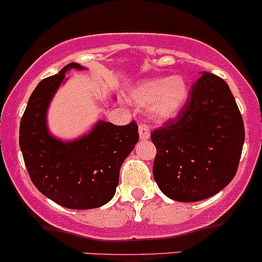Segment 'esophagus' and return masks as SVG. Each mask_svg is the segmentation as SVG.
<instances>
[{"mask_svg":"<svg viewBox=\"0 0 262 262\" xmlns=\"http://www.w3.org/2000/svg\"><path fill=\"white\" fill-rule=\"evenodd\" d=\"M138 132H139V138H141L142 141H146V139L149 138V128L147 125H144V124L139 125Z\"/></svg>","mask_w":262,"mask_h":262,"instance_id":"34e87169","label":"esophagus"}]
</instances>
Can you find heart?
<instances>
[{
  "mask_svg": "<svg viewBox=\"0 0 262 262\" xmlns=\"http://www.w3.org/2000/svg\"><path fill=\"white\" fill-rule=\"evenodd\" d=\"M188 83L182 74L141 80L130 91V97L141 107H149L157 121L177 118L188 101Z\"/></svg>",
  "mask_w": 262,
  "mask_h": 262,
  "instance_id": "1",
  "label": "heart"
}]
</instances>
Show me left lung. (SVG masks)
Wrapping results in <instances>:
<instances>
[{"instance_id": "8db88e82", "label": "left lung", "mask_w": 262, "mask_h": 262, "mask_svg": "<svg viewBox=\"0 0 262 262\" xmlns=\"http://www.w3.org/2000/svg\"><path fill=\"white\" fill-rule=\"evenodd\" d=\"M157 154L154 178L166 197L206 200L237 172L245 125L230 88L222 78L200 73L178 118L151 134Z\"/></svg>"}]
</instances>
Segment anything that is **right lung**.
<instances>
[{
    "mask_svg": "<svg viewBox=\"0 0 262 262\" xmlns=\"http://www.w3.org/2000/svg\"><path fill=\"white\" fill-rule=\"evenodd\" d=\"M70 70L85 68L69 63L33 91L20 121L19 144L30 179L42 194L67 209H96L115 195L121 164L139 139L138 126L134 121L119 126L98 120L72 141L53 136L48 107Z\"/></svg>",
    "mask_w": 262,
    "mask_h": 262,
    "instance_id": "right-lung-1",
    "label": "right lung"
}]
</instances>
